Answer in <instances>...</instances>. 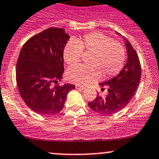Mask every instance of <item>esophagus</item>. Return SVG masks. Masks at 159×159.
Masks as SVG:
<instances>
[{
    "instance_id": "obj_1",
    "label": "esophagus",
    "mask_w": 159,
    "mask_h": 159,
    "mask_svg": "<svg viewBox=\"0 0 159 159\" xmlns=\"http://www.w3.org/2000/svg\"><path fill=\"white\" fill-rule=\"evenodd\" d=\"M76 88L78 90H80V91H83L84 89V87L81 86V85H76Z\"/></svg>"
}]
</instances>
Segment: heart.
Returning a JSON list of instances; mask_svg holds the SVG:
<instances>
[{
	"label": "heart",
	"mask_w": 159,
	"mask_h": 159,
	"mask_svg": "<svg viewBox=\"0 0 159 159\" xmlns=\"http://www.w3.org/2000/svg\"><path fill=\"white\" fill-rule=\"evenodd\" d=\"M83 52L92 53L89 66L72 67L67 71L68 81L85 85L99 79L109 78L120 72L125 60V51L119 43L99 32L84 35L81 39L67 43L63 51L64 61L70 66L79 62Z\"/></svg>",
	"instance_id": "1"
}]
</instances>
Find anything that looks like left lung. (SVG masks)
<instances>
[{
  "mask_svg": "<svg viewBox=\"0 0 159 159\" xmlns=\"http://www.w3.org/2000/svg\"><path fill=\"white\" fill-rule=\"evenodd\" d=\"M123 40L127 52L124 67L114 78L99 84L102 91L105 89L108 91L107 95L103 97L98 93L94 101L88 103L91 109L101 114H113L123 110L131 101L139 84L141 66L138 55L129 42L125 37Z\"/></svg>",
  "mask_w": 159,
  "mask_h": 159,
  "instance_id": "obj_1",
  "label": "left lung"
}]
</instances>
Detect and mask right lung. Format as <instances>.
<instances>
[{"mask_svg": "<svg viewBox=\"0 0 159 159\" xmlns=\"http://www.w3.org/2000/svg\"><path fill=\"white\" fill-rule=\"evenodd\" d=\"M69 35L63 28H49L31 37L18 57L16 80L20 94L29 108L41 115H53L63 109L74 84L53 85L62 79L63 51Z\"/></svg>", "mask_w": 159, "mask_h": 159, "instance_id": "add662e5", "label": "right lung"}]
</instances>
